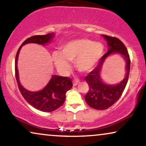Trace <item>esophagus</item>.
<instances>
[{
	"label": "esophagus",
	"instance_id": "esophagus-1",
	"mask_svg": "<svg viewBox=\"0 0 146 146\" xmlns=\"http://www.w3.org/2000/svg\"><path fill=\"white\" fill-rule=\"evenodd\" d=\"M80 80H78V79H75V80H74V81H73V86H76V85H78V84H79L80 83Z\"/></svg>",
	"mask_w": 146,
	"mask_h": 146
}]
</instances>
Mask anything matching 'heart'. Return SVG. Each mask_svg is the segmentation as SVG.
Segmentation results:
<instances>
[{
    "mask_svg": "<svg viewBox=\"0 0 146 146\" xmlns=\"http://www.w3.org/2000/svg\"><path fill=\"white\" fill-rule=\"evenodd\" d=\"M104 46L88 39H77L68 42L60 52L52 54V60L58 70L65 74L70 68V61L74 60L76 68L82 72L92 70L101 59Z\"/></svg>",
    "mask_w": 146,
    "mask_h": 146,
    "instance_id": "obj_1",
    "label": "heart"
}]
</instances>
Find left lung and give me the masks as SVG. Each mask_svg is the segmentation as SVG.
<instances>
[{"label": "left lung", "instance_id": "obj_1", "mask_svg": "<svg viewBox=\"0 0 146 146\" xmlns=\"http://www.w3.org/2000/svg\"><path fill=\"white\" fill-rule=\"evenodd\" d=\"M103 36L107 41L108 51L102 56L97 66L85 77V80L89 85V90L85 96V100L90 106L96 110L108 109L118 100L127 84L130 70V58L122 42L115 37L108 35H103ZM113 53H120L125 58L127 74L125 79L118 85H108L103 82L99 74L105 59Z\"/></svg>", "mask_w": 146, "mask_h": 146}]
</instances>
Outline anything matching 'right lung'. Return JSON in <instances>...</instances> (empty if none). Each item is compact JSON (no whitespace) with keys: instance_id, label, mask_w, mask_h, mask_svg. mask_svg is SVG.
Segmentation results:
<instances>
[{"instance_id":"add662e5","label":"right lung","mask_w":146,"mask_h":146,"mask_svg":"<svg viewBox=\"0 0 146 146\" xmlns=\"http://www.w3.org/2000/svg\"><path fill=\"white\" fill-rule=\"evenodd\" d=\"M54 36V35L53 33H49L46 35H35L29 38L20 46L15 58V76L21 94L32 106L44 112L54 111L63 104L66 92L72 87L71 78L53 75L48 84L42 90L38 92L29 91L24 88L19 82L17 61L20 50L23 45L28 43L44 45L48 43Z\"/></svg>"}]
</instances>
